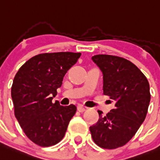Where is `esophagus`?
I'll use <instances>...</instances> for the list:
<instances>
[{
	"instance_id": "esophagus-1",
	"label": "esophagus",
	"mask_w": 160,
	"mask_h": 160,
	"mask_svg": "<svg viewBox=\"0 0 160 160\" xmlns=\"http://www.w3.org/2000/svg\"><path fill=\"white\" fill-rule=\"evenodd\" d=\"M78 110L80 112H82L86 110V108H84L82 105H78Z\"/></svg>"
}]
</instances>
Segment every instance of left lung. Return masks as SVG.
<instances>
[{
    "label": "left lung",
    "mask_w": 160,
    "mask_h": 160,
    "mask_svg": "<svg viewBox=\"0 0 160 160\" xmlns=\"http://www.w3.org/2000/svg\"><path fill=\"white\" fill-rule=\"evenodd\" d=\"M103 75V93L115 101V108L90 127L94 143L102 148L125 145L143 123L150 102L149 84L144 74L123 58L95 55L92 58Z\"/></svg>",
    "instance_id": "obj_1"
}]
</instances>
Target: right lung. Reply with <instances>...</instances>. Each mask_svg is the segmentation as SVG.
I'll return each instance as SVG.
<instances>
[{"label":"right lung","instance_id":"obj_1","mask_svg":"<svg viewBox=\"0 0 160 160\" xmlns=\"http://www.w3.org/2000/svg\"><path fill=\"white\" fill-rule=\"evenodd\" d=\"M80 56L70 52L38 54L27 61L15 76L12 87L15 116L27 138L38 146L59 143L76 112L75 105L63 107L52 98Z\"/></svg>","mask_w":160,"mask_h":160}]
</instances>
